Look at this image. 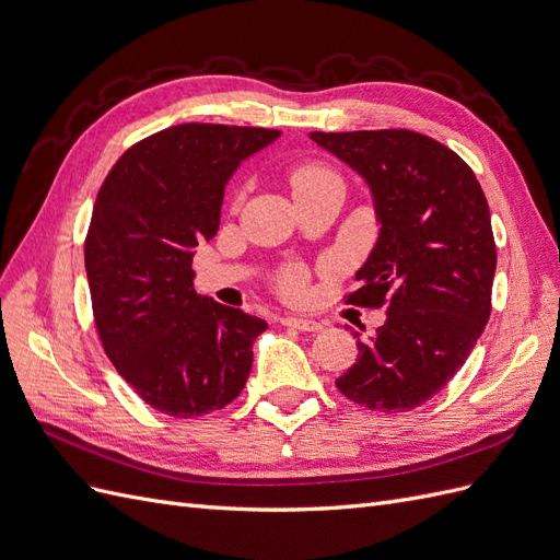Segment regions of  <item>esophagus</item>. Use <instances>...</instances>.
Returning a JSON list of instances; mask_svg holds the SVG:
<instances>
[{"label":"esophagus","instance_id":"esophagus-1","mask_svg":"<svg viewBox=\"0 0 560 560\" xmlns=\"http://www.w3.org/2000/svg\"><path fill=\"white\" fill-rule=\"evenodd\" d=\"M282 325H284V327L301 329V331H311V334H317V331L322 329L319 322L306 319V317H282Z\"/></svg>","mask_w":560,"mask_h":560}]
</instances>
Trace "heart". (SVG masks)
Here are the masks:
<instances>
[{
    "instance_id": "heart-1",
    "label": "heart",
    "mask_w": 560,
    "mask_h": 560,
    "mask_svg": "<svg viewBox=\"0 0 560 560\" xmlns=\"http://www.w3.org/2000/svg\"><path fill=\"white\" fill-rule=\"evenodd\" d=\"M338 175L331 171V167L322 165V163H303L299 165L294 175H292V186L294 189H301V186H311V184H319V182H327V179H336ZM306 268L301 266H290L284 268L280 273V287L282 292L287 294H299L303 292V287H306Z\"/></svg>"
}]
</instances>
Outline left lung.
<instances>
[{"instance_id":"1","label":"left lung","mask_w":560,"mask_h":560,"mask_svg":"<svg viewBox=\"0 0 560 560\" xmlns=\"http://www.w3.org/2000/svg\"><path fill=\"white\" fill-rule=\"evenodd\" d=\"M311 138L366 179L381 222L346 303L385 306L387 319L358 341V362L336 387L371 411H411L457 374L490 317L498 249L488 200L471 167L422 132Z\"/></svg>"}]
</instances>
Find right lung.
<instances>
[{"label":"right lung","instance_id":"1","mask_svg":"<svg viewBox=\"0 0 560 560\" xmlns=\"http://www.w3.org/2000/svg\"><path fill=\"white\" fill-rule=\"evenodd\" d=\"M280 130L179 124L135 142L100 186L83 259L109 362L144 404L173 418L243 393L266 322L194 290L198 243L214 238L224 186Z\"/></svg>","mask_w":560,"mask_h":560}]
</instances>
